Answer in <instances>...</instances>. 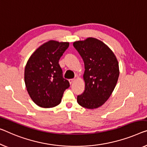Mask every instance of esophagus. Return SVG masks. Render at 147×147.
I'll return each instance as SVG.
<instances>
[{
  "label": "esophagus",
  "instance_id": "obj_1",
  "mask_svg": "<svg viewBox=\"0 0 147 147\" xmlns=\"http://www.w3.org/2000/svg\"><path fill=\"white\" fill-rule=\"evenodd\" d=\"M74 80H75V79H74V78H71V79H69V80L70 84H71L74 82Z\"/></svg>",
  "mask_w": 147,
  "mask_h": 147
}]
</instances>
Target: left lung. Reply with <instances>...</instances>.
I'll return each instance as SVG.
<instances>
[{
  "instance_id": "1",
  "label": "left lung",
  "mask_w": 147,
  "mask_h": 147,
  "mask_svg": "<svg viewBox=\"0 0 147 147\" xmlns=\"http://www.w3.org/2000/svg\"><path fill=\"white\" fill-rule=\"evenodd\" d=\"M84 63L85 89L77 96L81 106L99 108L108 100L119 77V64L114 53L105 43L93 38L73 43Z\"/></svg>"
}]
</instances>
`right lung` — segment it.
Returning a JSON list of instances; mask_svg holds the SVG:
<instances>
[{
  "instance_id": "right-lung-1",
  "label": "right lung",
  "mask_w": 147,
  "mask_h": 147,
  "mask_svg": "<svg viewBox=\"0 0 147 147\" xmlns=\"http://www.w3.org/2000/svg\"><path fill=\"white\" fill-rule=\"evenodd\" d=\"M69 43L49 41L36 49L25 67L26 87L35 104L53 108L60 104L63 93L70 86L63 76L59 61Z\"/></svg>"
}]
</instances>
